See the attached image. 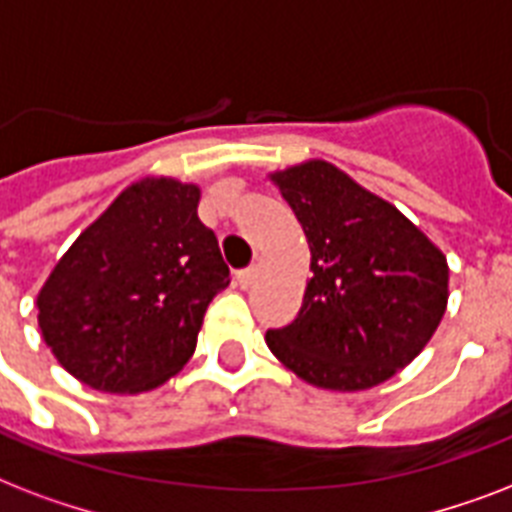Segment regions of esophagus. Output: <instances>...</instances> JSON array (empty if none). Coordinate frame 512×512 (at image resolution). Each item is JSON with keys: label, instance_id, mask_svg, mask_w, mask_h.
Here are the masks:
<instances>
[{"label": "esophagus", "instance_id": "obj_1", "mask_svg": "<svg viewBox=\"0 0 512 512\" xmlns=\"http://www.w3.org/2000/svg\"><path fill=\"white\" fill-rule=\"evenodd\" d=\"M253 280H256V267L240 269V272H237V285H240V288H251Z\"/></svg>", "mask_w": 512, "mask_h": 512}]
</instances>
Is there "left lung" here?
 Instances as JSON below:
<instances>
[{
  "instance_id": "8db88e82",
  "label": "left lung",
  "mask_w": 512,
  "mask_h": 512,
  "mask_svg": "<svg viewBox=\"0 0 512 512\" xmlns=\"http://www.w3.org/2000/svg\"><path fill=\"white\" fill-rule=\"evenodd\" d=\"M310 243L312 277L291 326L267 331L285 368L323 390L358 392L406 368L449 301L441 248L326 160L272 173Z\"/></svg>"
}]
</instances>
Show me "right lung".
I'll return each instance as SVG.
<instances>
[{"instance_id": "right-lung-1", "label": "right lung", "mask_w": 512, "mask_h": 512, "mask_svg": "<svg viewBox=\"0 0 512 512\" xmlns=\"http://www.w3.org/2000/svg\"><path fill=\"white\" fill-rule=\"evenodd\" d=\"M200 186L130 184L47 277L39 328L66 371L101 392H146L192 358L205 310L229 285Z\"/></svg>"}]
</instances>
